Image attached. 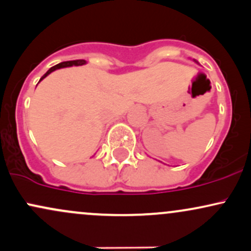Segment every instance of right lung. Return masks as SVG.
Segmentation results:
<instances>
[{
  "mask_svg": "<svg viewBox=\"0 0 251 251\" xmlns=\"http://www.w3.org/2000/svg\"><path fill=\"white\" fill-rule=\"evenodd\" d=\"M83 63H86V61L85 60H73V61H65V62H61V63H57V65H55V66H53V67L51 68H50V70L47 71V73L45 74V75H43L41 79H40V81H41V80L43 79V77H46L48 75V74H50L51 72L53 71H55V70H59V68H63V67H70V66H81V65H83ZM39 81V82H40Z\"/></svg>",
  "mask_w": 251,
  "mask_h": 251,
  "instance_id": "obj_1",
  "label": "right lung"
}]
</instances>
